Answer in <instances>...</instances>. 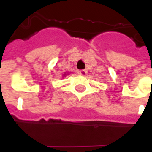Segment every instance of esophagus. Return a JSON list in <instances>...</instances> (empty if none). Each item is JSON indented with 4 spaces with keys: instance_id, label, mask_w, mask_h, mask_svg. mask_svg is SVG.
Wrapping results in <instances>:
<instances>
[{
    "instance_id": "1",
    "label": "esophagus",
    "mask_w": 152,
    "mask_h": 152,
    "mask_svg": "<svg viewBox=\"0 0 152 152\" xmlns=\"http://www.w3.org/2000/svg\"><path fill=\"white\" fill-rule=\"evenodd\" d=\"M86 73H87V71L86 70H80L79 72L80 75H81V76H86Z\"/></svg>"
}]
</instances>
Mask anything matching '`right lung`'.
I'll list each match as a JSON object with an SVG mask.
<instances>
[{"instance_id":"add662e5","label":"right lung","mask_w":152,"mask_h":152,"mask_svg":"<svg viewBox=\"0 0 152 152\" xmlns=\"http://www.w3.org/2000/svg\"><path fill=\"white\" fill-rule=\"evenodd\" d=\"M67 75H68V74H67ZM66 76V73H64V74H63V77H65V76Z\"/></svg>"}]
</instances>
